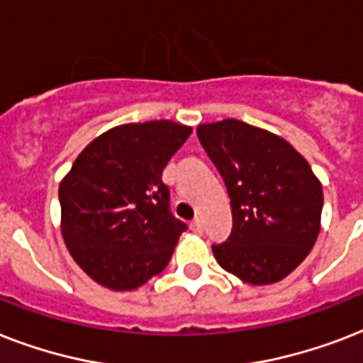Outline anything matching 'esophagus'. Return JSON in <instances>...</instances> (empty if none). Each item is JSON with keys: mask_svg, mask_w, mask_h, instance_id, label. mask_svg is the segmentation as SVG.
Listing matches in <instances>:
<instances>
[{"mask_svg": "<svg viewBox=\"0 0 363 363\" xmlns=\"http://www.w3.org/2000/svg\"><path fill=\"white\" fill-rule=\"evenodd\" d=\"M190 230H192L194 233H201L203 232V224H201L199 218H194V220L190 222Z\"/></svg>", "mask_w": 363, "mask_h": 363, "instance_id": "esophagus-1", "label": "esophagus"}]
</instances>
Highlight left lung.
I'll list each match as a JSON object with an SVG mask.
<instances>
[{
  "label": "left lung",
  "instance_id": "obj_1",
  "mask_svg": "<svg viewBox=\"0 0 363 363\" xmlns=\"http://www.w3.org/2000/svg\"><path fill=\"white\" fill-rule=\"evenodd\" d=\"M198 137L232 203V235L213 245L216 262L254 286L282 281L320 233L318 177L286 139L247 122L199 124Z\"/></svg>",
  "mask_w": 363,
  "mask_h": 363
}]
</instances>
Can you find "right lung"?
I'll list each match as a JSON object with an SVG mask.
<instances>
[{
  "label": "right lung",
  "instance_id": "1",
  "mask_svg": "<svg viewBox=\"0 0 363 363\" xmlns=\"http://www.w3.org/2000/svg\"><path fill=\"white\" fill-rule=\"evenodd\" d=\"M192 133L171 121L122 124L96 137L60 182L62 235L101 286H143L169 264L186 224L169 213L162 171Z\"/></svg>",
  "mask_w": 363,
  "mask_h": 363
}]
</instances>
